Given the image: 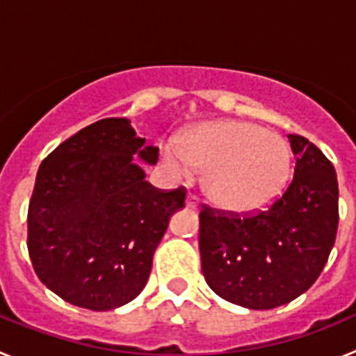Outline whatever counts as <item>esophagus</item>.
Returning <instances> with one entry per match:
<instances>
[{
    "mask_svg": "<svg viewBox=\"0 0 356 356\" xmlns=\"http://www.w3.org/2000/svg\"><path fill=\"white\" fill-rule=\"evenodd\" d=\"M185 205H187V209L197 210V200H196V196H193V194H188L187 200H185Z\"/></svg>",
    "mask_w": 356,
    "mask_h": 356,
    "instance_id": "obj_1",
    "label": "esophagus"
}]
</instances>
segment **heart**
<instances>
[{"label":"heart","mask_w":356,"mask_h":356,"mask_svg":"<svg viewBox=\"0 0 356 356\" xmlns=\"http://www.w3.org/2000/svg\"><path fill=\"white\" fill-rule=\"evenodd\" d=\"M175 171L203 172V193L222 212L251 216L284 196L292 180V149L280 134L241 119L188 128L163 149Z\"/></svg>","instance_id":"1"}]
</instances>
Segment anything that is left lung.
Returning a JSON list of instances; mask_svg holds the SVG:
<instances>
[{
    "instance_id": "left-lung-1",
    "label": "left lung",
    "mask_w": 356,
    "mask_h": 356,
    "mask_svg": "<svg viewBox=\"0 0 356 356\" xmlns=\"http://www.w3.org/2000/svg\"><path fill=\"white\" fill-rule=\"evenodd\" d=\"M294 178L257 216L200 212L201 271L229 303L269 310L307 292L330 257L339 225V184L332 162L301 135H289Z\"/></svg>"
}]
</instances>
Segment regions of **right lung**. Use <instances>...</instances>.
<instances>
[{
	"label": "right lung",
	"instance_id": "1",
	"mask_svg": "<svg viewBox=\"0 0 356 356\" xmlns=\"http://www.w3.org/2000/svg\"><path fill=\"white\" fill-rule=\"evenodd\" d=\"M130 119L89 124L40 163L28 207V253L37 276L62 300L96 312L140 294L185 188L147 184L134 156L155 165L159 149Z\"/></svg>",
	"mask_w": 356,
	"mask_h": 356
}]
</instances>
